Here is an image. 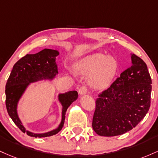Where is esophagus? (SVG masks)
I'll return each instance as SVG.
<instances>
[{
    "label": "esophagus",
    "instance_id": "esophagus-1",
    "mask_svg": "<svg viewBox=\"0 0 158 158\" xmlns=\"http://www.w3.org/2000/svg\"><path fill=\"white\" fill-rule=\"evenodd\" d=\"M78 93L80 95H84L85 94L87 93V89H86V86H81V87L79 89Z\"/></svg>",
    "mask_w": 158,
    "mask_h": 158
}]
</instances>
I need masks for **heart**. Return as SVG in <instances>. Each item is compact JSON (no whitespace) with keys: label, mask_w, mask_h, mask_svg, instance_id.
Listing matches in <instances>:
<instances>
[{"label":"heart","mask_w":158,"mask_h":158,"mask_svg":"<svg viewBox=\"0 0 158 158\" xmlns=\"http://www.w3.org/2000/svg\"><path fill=\"white\" fill-rule=\"evenodd\" d=\"M76 72L89 75L88 83L95 90L105 89L110 86L118 69L117 60L102 52L93 53L79 60L74 66Z\"/></svg>","instance_id":"1"}]
</instances>
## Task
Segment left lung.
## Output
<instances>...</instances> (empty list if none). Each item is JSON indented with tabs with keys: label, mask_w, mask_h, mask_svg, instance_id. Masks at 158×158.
<instances>
[{
	"label": "left lung",
	"mask_w": 158,
	"mask_h": 158,
	"mask_svg": "<svg viewBox=\"0 0 158 158\" xmlns=\"http://www.w3.org/2000/svg\"><path fill=\"white\" fill-rule=\"evenodd\" d=\"M131 65L98 95L93 118L94 131L102 136L122 135L146 116L150 107L152 79L145 62L131 54Z\"/></svg>",
	"instance_id": "obj_1"
}]
</instances>
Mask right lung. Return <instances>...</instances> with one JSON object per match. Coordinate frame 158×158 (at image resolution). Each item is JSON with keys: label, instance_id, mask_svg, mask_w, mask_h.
<instances>
[{"label": "right lung", "instance_id": "1", "mask_svg": "<svg viewBox=\"0 0 158 158\" xmlns=\"http://www.w3.org/2000/svg\"><path fill=\"white\" fill-rule=\"evenodd\" d=\"M57 50L44 49L34 54H27L14 65L6 84V107L9 116L22 132L33 137H47L55 135L64 125L67 109L78 97L75 90L57 95V100L62 106L61 121L55 129L45 133L30 131L24 127L18 113V106L23 95L30 86L40 81H52L58 74L56 56Z\"/></svg>", "mask_w": 158, "mask_h": 158}]
</instances>
